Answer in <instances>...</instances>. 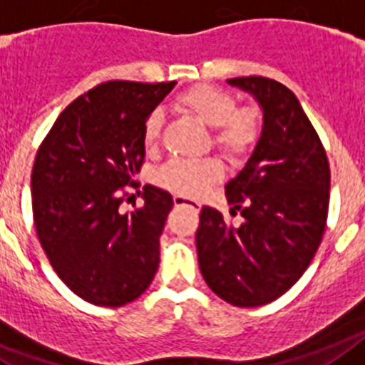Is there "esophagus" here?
Wrapping results in <instances>:
<instances>
[{
    "mask_svg": "<svg viewBox=\"0 0 365 365\" xmlns=\"http://www.w3.org/2000/svg\"><path fill=\"white\" fill-rule=\"evenodd\" d=\"M174 205H191V207H195L196 211L200 209V204L196 200H192V198H189V196H183V195H174Z\"/></svg>",
    "mask_w": 365,
    "mask_h": 365,
    "instance_id": "1",
    "label": "esophagus"
}]
</instances>
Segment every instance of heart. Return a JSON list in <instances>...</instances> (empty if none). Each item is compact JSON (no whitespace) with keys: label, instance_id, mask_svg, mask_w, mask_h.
<instances>
[{"label":"heart","instance_id":"1","mask_svg":"<svg viewBox=\"0 0 365 365\" xmlns=\"http://www.w3.org/2000/svg\"><path fill=\"white\" fill-rule=\"evenodd\" d=\"M176 106L213 128V145L230 158L248 154L261 135V117L253 108H237V99L220 88L198 84L176 97ZM163 112L152 110L143 123V141L154 147L163 128ZM222 176V167L213 158L185 160L174 158L156 173L161 187L180 195L196 196Z\"/></svg>","mask_w":365,"mask_h":365}]
</instances>
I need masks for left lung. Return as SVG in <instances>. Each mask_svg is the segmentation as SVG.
<instances>
[{"label":"left lung","instance_id":"obj_1","mask_svg":"<svg viewBox=\"0 0 365 365\" xmlns=\"http://www.w3.org/2000/svg\"><path fill=\"white\" fill-rule=\"evenodd\" d=\"M262 110V130L244 169L226 183L233 227L204 205L196 231L198 264L209 288L235 307L283 296L309 268L329 211L325 148L296 95L264 77L227 78Z\"/></svg>","mask_w":365,"mask_h":365}]
</instances>
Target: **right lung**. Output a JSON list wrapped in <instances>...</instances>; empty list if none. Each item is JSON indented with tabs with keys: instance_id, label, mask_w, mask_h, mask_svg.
<instances>
[{
	"instance_id": "right-lung-1",
	"label": "right lung",
	"mask_w": 365,
	"mask_h": 365,
	"mask_svg": "<svg viewBox=\"0 0 365 365\" xmlns=\"http://www.w3.org/2000/svg\"><path fill=\"white\" fill-rule=\"evenodd\" d=\"M176 82L110 81L73 101L40 145L31 176L34 227L66 287L88 303L138 299L160 264V237L174 202L143 187L123 213V187L145 160L143 123Z\"/></svg>"
}]
</instances>
